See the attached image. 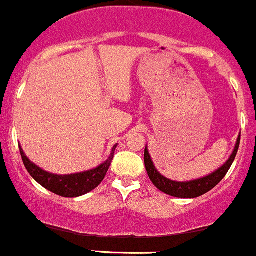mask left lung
Listing matches in <instances>:
<instances>
[{
  "label": "left lung",
  "mask_w": 256,
  "mask_h": 256,
  "mask_svg": "<svg viewBox=\"0 0 256 256\" xmlns=\"http://www.w3.org/2000/svg\"><path fill=\"white\" fill-rule=\"evenodd\" d=\"M240 136H238L236 148H234V150L232 152L231 157H230L228 162L221 166V168L218 169L216 172H214L213 174L202 178V179L192 180V182H173V180L166 179V178L160 175L158 172L156 170V168H154V163H152L151 160L150 154H148V148H145V154H144V162H145L146 172H148V178H150L151 182H154V185L156 186L160 191L164 192L166 194H170V196L179 198H194L198 196H202V194L210 191L212 188H214L215 186L225 178V175L228 174V169L231 168L232 163H234V158H236L238 148H240Z\"/></svg>",
  "instance_id": "obj_1"
}]
</instances>
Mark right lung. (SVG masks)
Wrapping results in <instances>:
<instances>
[{
  "mask_svg": "<svg viewBox=\"0 0 256 256\" xmlns=\"http://www.w3.org/2000/svg\"><path fill=\"white\" fill-rule=\"evenodd\" d=\"M20 154H22V163H24L25 168L30 173L31 176L36 180L40 185L47 188L48 191L53 192V194H58L62 197H78L82 194H88L92 190L98 188L99 184L104 180L106 173L108 170L111 162H112L114 150L116 146H114L112 151H111L110 157L106 162L96 166V169L92 170L83 172V173L71 174V175H54L48 173V172L42 170L41 168L30 162V160L25 156L22 148L19 146Z\"/></svg>",
  "mask_w": 256,
  "mask_h": 256,
  "instance_id": "1",
  "label": "right lung"
}]
</instances>
